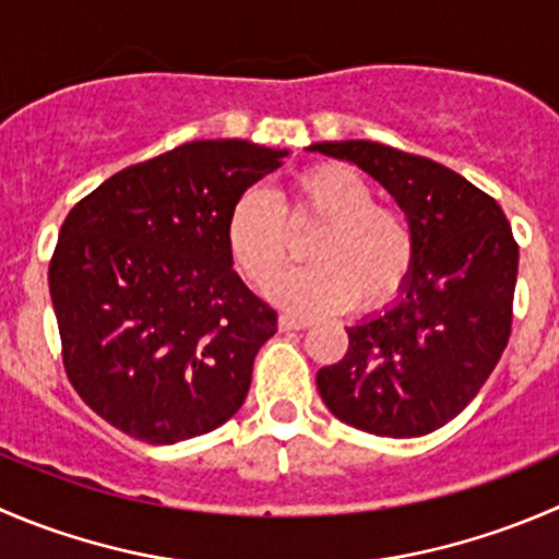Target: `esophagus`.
<instances>
[{
	"label": "esophagus",
	"instance_id": "1",
	"mask_svg": "<svg viewBox=\"0 0 559 559\" xmlns=\"http://www.w3.org/2000/svg\"><path fill=\"white\" fill-rule=\"evenodd\" d=\"M278 328L281 330H302V328H308V319L292 317V313H281V317H278Z\"/></svg>",
	"mask_w": 559,
	"mask_h": 559
}]
</instances>
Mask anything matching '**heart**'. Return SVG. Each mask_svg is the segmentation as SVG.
I'll return each mask as SVG.
<instances>
[{
  "label": "heart",
  "mask_w": 559,
  "mask_h": 559,
  "mask_svg": "<svg viewBox=\"0 0 559 559\" xmlns=\"http://www.w3.org/2000/svg\"><path fill=\"white\" fill-rule=\"evenodd\" d=\"M319 225L307 255L312 267L264 284V295L292 311H341L360 300L371 308L404 286L415 262V237L404 215L373 204V188L341 164L313 166L295 182L281 207L264 188H248L226 224L231 259L262 284L283 269L290 252L288 229Z\"/></svg>",
  "instance_id": "obj_1"
}]
</instances>
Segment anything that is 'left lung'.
<instances>
[{
  "label": "left lung",
  "mask_w": 559,
  "mask_h": 559,
  "mask_svg": "<svg viewBox=\"0 0 559 559\" xmlns=\"http://www.w3.org/2000/svg\"><path fill=\"white\" fill-rule=\"evenodd\" d=\"M377 180L415 237L395 300L349 324L344 360L317 388L341 424L377 437H424L478 395L511 335L519 246L500 204L437 160L377 142H319Z\"/></svg>",
  "instance_id": "1"
}]
</instances>
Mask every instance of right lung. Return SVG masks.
I'll return each instance as SVG.
<instances>
[{
    "mask_svg": "<svg viewBox=\"0 0 559 559\" xmlns=\"http://www.w3.org/2000/svg\"><path fill=\"white\" fill-rule=\"evenodd\" d=\"M286 155L188 142L117 171L64 218L48 267L64 371L124 435L175 445L246 401L278 317L231 267L226 224Z\"/></svg>",
    "mask_w": 559,
    "mask_h": 559,
    "instance_id": "1",
    "label": "right lung"
}]
</instances>
